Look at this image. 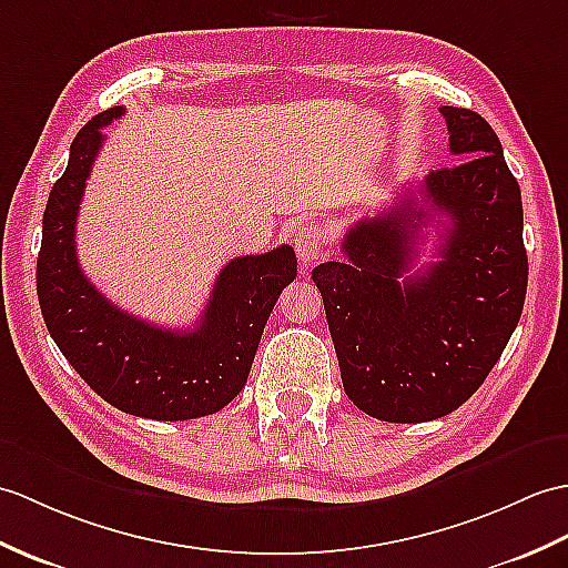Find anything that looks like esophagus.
<instances>
[{
	"label": "esophagus",
	"instance_id": "obj_1",
	"mask_svg": "<svg viewBox=\"0 0 568 568\" xmlns=\"http://www.w3.org/2000/svg\"><path fill=\"white\" fill-rule=\"evenodd\" d=\"M295 254L302 268H312L324 256V236L316 224H307L295 234Z\"/></svg>",
	"mask_w": 568,
	"mask_h": 568
}]
</instances>
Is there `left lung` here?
<instances>
[{
  "label": "left lung",
  "mask_w": 568,
  "mask_h": 568,
  "mask_svg": "<svg viewBox=\"0 0 568 568\" xmlns=\"http://www.w3.org/2000/svg\"><path fill=\"white\" fill-rule=\"evenodd\" d=\"M440 113L457 164L351 224L346 258L312 271L348 399L392 424L463 406L516 332L527 293L520 186L500 140L479 113L455 105ZM430 209L448 217L439 261L412 276Z\"/></svg>",
  "instance_id": "left-lung-1"
}]
</instances>
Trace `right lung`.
Masks as SVG:
<instances>
[{
  "label": "right lung",
  "instance_id": "1",
  "mask_svg": "<svg viewBox=\"0 0 568 568\" xmlns=\"http://www.w3.org/2000/svg\"><path fill=\"white\" fill-rule=\"evenodd\" d=\"M125 113L103 111L79 130L64 174L50 191L36 266L38 302L64 358L101 399L125 414L189 420L215 414L246 385L258 341L283 287L295 281L290 246L240 256L217 275L201 324L171 332L118 310L89 283L77 261V215L101 128Z\"/></svg>",
  "mask_w": 568,
  "mask_h": 568
}]
</instances>
